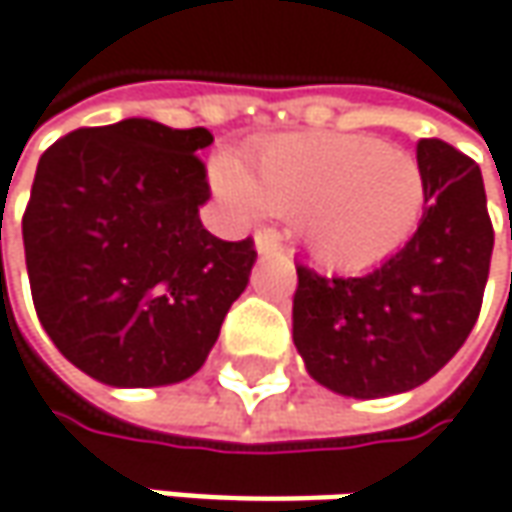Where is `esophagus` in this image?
Instances as JSON below:
<instances>
[{
	"mask_svg": "<svg viewBox=\"0 0 512 512\" xmlns=\"http://www.w3.org/2000/svg\"><path fill=\"white\" fill-rule=\"evenodd\" d=\"M255 249L260 255H272L278 252V237L272 232H255Z\"/></svg>",
	"mask_w": 512,
	"mask_h": 512,
	"instance_id": "1",
	"label": "esophagus"
}]
</instances>
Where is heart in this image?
<instances>
[{
	"instance_id": "heart-1",
	"label": "heart",
	"mask_w": 512,
	"mask_h": 512,
	"mask_svg": "<svg viewBox=\"0 0 512 512\" xmlns=\"http://www.w3.org/2000/svg\"><path fill=\"white\" fill-rule=\"evenodd\" d=\"M212 180L240 212L298 217L303 249L332 269L387 260L424 209L418 160L364 134H280L255 145L243 166L217 160Z\"/></svg>"
}]
</instances>
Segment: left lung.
Masks as SVG:
<instances>
[{"label": "left lung", "instance_id": "1", "mask_svg": "<svg viewBox=\"0 0 512 512\" xmlns=\"http://www.w3.org/2000/svg\"><path fill=\"white\" fill-rule=\"evenodd\" d=\"M418 232L364 278L298 266L292 338L309 375L349 398H384L430 381L481 312L493 223L478 166L444 140H418ZM512 237V232H510Z\"/></svg>", "mask_w": 512, "mask_h": 512}]
</instances>
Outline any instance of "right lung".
<instances>
[{"label": "right lung", "mask_w": 512, "mask_h": 512, "mask_svg": "<svg viewBox=\"0 0 512 512\" xmlns=\"http://www.w3.org/2000/svg\"><path fill=\"white\" fill-rule=\"evenodd\" d=\"M206 128L131 117L79 128L36 166L22 217L36 315L56 349L108 387H166L209 358L249 283L255 243L200 223Z\"/></svg>", "instance_id": "obj_1"}]
</instances>
